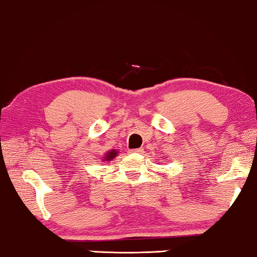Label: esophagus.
Wrapping results in <instances>:
<instances>
[{
	"mask_svg": "<svg viewBox=\"0 0 257 257\" xmlns=\"http://www.w3.org/2000/svg\"><path fill=\"white\" fill-rule=\"evenodd\" d=\"M143 148H136V150H131L130 152H131V153H143Z\"/></svg>",
	"mask_w": 257,
	"mask_h": 257,
	"instance_id": "esophagus-1",
	"label": "esophagus"
}]
</instances>
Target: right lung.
I'll use <instances>...</instances> for the list:
<instances>
[{
  "label": "right lung",
  "mask_w": 257,
  "mask_h": 257,
  "mask_svg": "<svg viewBox=\"0 0 257 257\" xmlns=\"http://www.w3.org/2000/svg\"><path fill=\"white\" fill-rule=\"evenodd\" d=\"M117 153H118V152L116 150H112V151L107 152V153L105 154V156H104V158H103V161H111V160H112L113 158H116Z\"/></svg>",
  "instance_id": "1"
}]
</instances>
